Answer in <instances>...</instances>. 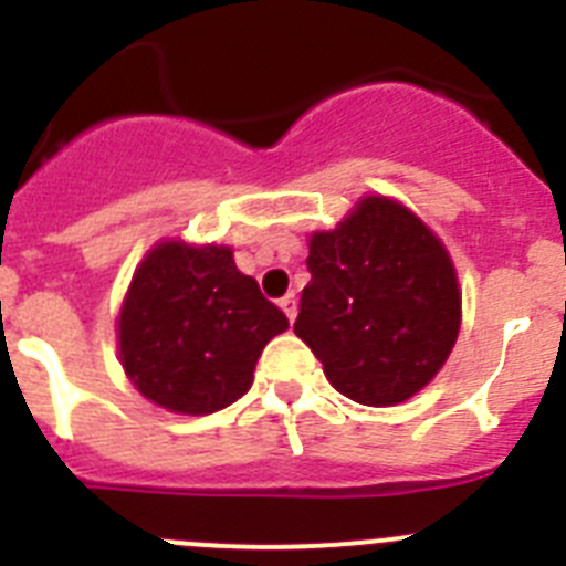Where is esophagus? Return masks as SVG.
Returning a JSON list of instances; mask_svg holds the SVG:
<instances>
[{"label":"esophagus","instance_id":"esophagus-1","mask_svg":"<svg viewBox=\"0 0 566 566\" xmlns=\"http://www.w3.org/2000/svg\"><path fill=\"white\" fill-rule=\"evenodd\" d=\"M280 308H283V312H286V317H289V319L297 317V300H294V294H292V292H289L286 297H280Z\"/></svg>","mask_w":566,"mask_h":566}]
</instances>
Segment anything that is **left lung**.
Instances as JSON below:
<instances>
[{"mask_svg":"<svg viewBox=\"0 0 566 566\" xmlns=\"http://www.w3.org/2000/svg\"><path fill=\"white\" fill-rule=\"evenodd\" d=\"M294 334L328 382L359 405L422 391L459 337L457 269L402 203L368 195L332 232H314Z\"/></svg>","mask_w":566,"mask_h":566,"instance_id":"left-lung-1","label":"left lung"}]
</instances>
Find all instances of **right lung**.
Segmentation results:
<instances>
[{"mask_svg":"<svg viewBox=\"0 0 566 566\" xmlns=\"http://www.w3.org/2000/svg\"><path fill=\"white\" fill-rule=\"evenodd\" d=\"M289 319L238 272L229 247L164 240L135 269L118 317V354L149 402L214 413L249 391L260 352Z\"/></svg>","mask_w":566,"mask_h":566,"instance_id":"add662e5","label":"right lung"}]
</instances>
